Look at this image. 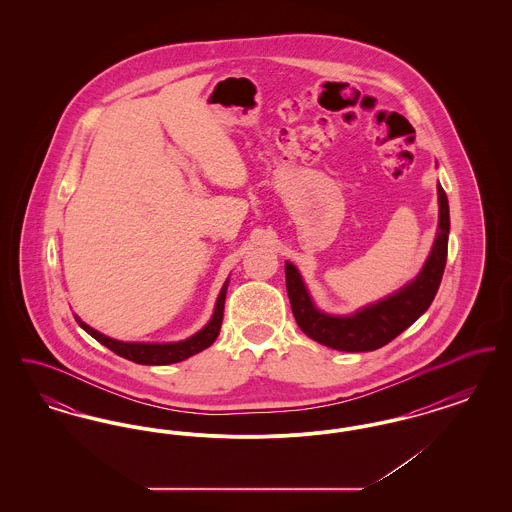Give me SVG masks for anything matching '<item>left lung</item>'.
Instances as JSON below:
<instances>
[{
	"mask_svg": "<svg viewBox=\"0 0 512 512\" xmlns=\"http://www.w3.org/2000/svg\"><path fill=\"white\" fill-rule=\"evenodd\" d=\"M438 201V234L418 276L399 292L370 303L349 317H336L318 311L299 270L292 263H286V288L297 326L311 340L326 347L359 353L384 347L422 317L438 293L447 261L449 203L441 186H438Z\"/></svg>",
	"mask_w": 512,
	"mask_h": 512,
	"instance_id": "left-lung-1",
	"label": "left lung"
}]
</instances>
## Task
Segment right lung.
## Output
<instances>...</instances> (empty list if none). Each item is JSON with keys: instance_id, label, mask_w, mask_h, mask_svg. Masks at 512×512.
Instances as JSON below:
<instances>
[{"instance_id": "obj_1", "label": "right lung", "mask_w": 512, "mask_h": 512, "mask_svg": "<svg viewBox=\"0 0 512 512\" xmlns=\"http://www.w3.org/2000/svg\"><path fill=\"white\" fill-rule=\"evenodd\" d=\"M226 288H228V280L224 282L222 290L219 293V299L215 303V313L211 320L194 334L192 338L182 341H172V343H144V341H119L103 336L98 330H94L92 326H88L86 322H82L80 318L78 324L80 328H84L94 340H98L101 345L109 347L113 353L121 355L124 359L138 363V365H172V363H180L188 357H192L195 353L207 349L209 345H213V341L217 340L220 332V324L224 317V299H226Z\"/></svg>"}]
</instances>
